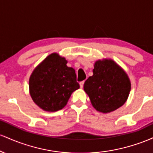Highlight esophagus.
I'll return each instance as SVG.
<instances>
[{"mask_svg": "<svg viewBox=\"0 0 153 153\" xmlns=\"http://www.w3.org/2000/svg\"><path fill=\"white\" fill-rule=\"evenodd\" d=\"M83 85H84V81H81V82H80V87L82 88L83 87Z\"/></svg>", "mask_w": 153, "mask_h": 153, "instance_id": "esophagus-1", "label": "esophagus"}]
</instances>
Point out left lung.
Wrapping results in <instances>:
<instances>
[{
	"instance_id": "8db88e82",
	"label": "left lung",
	"mask_w": 153,
	"mask_h": 153,
	"mask_svg": "<svg viewBox=\"0 0 153 153\" xmlns=\"http://www.w3.org/2000/svg\"><path fill=\"white\" fill-rule=\"evenodd\" d=\"M93 73L83 89L95 109L106 114L123 106L129 97L131 82L122 67L111 59H98Z\"/></svg>"
}]
</instances>
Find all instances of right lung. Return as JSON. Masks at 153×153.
I'll list each match as a JSON object with an SVG mask.
<instances>
[{
    "label": "right lung",
    "mask_w": 153,
    "mask_h": 153,
    "mask_svg": "<svg viewBox=\"0 0 153 153\" xmlns=\"http://www.w3.org/2000/svg\"><path fill=\"white\" fill-rule=\"evenodd\" d=\"M68 60L52 53L38 65L29 78V94L40 108L54 112L64 108L71 94L80 88L75 71Z\"/></svg>",
    "instance_id": "right-lung-1"
}]
</instances>
